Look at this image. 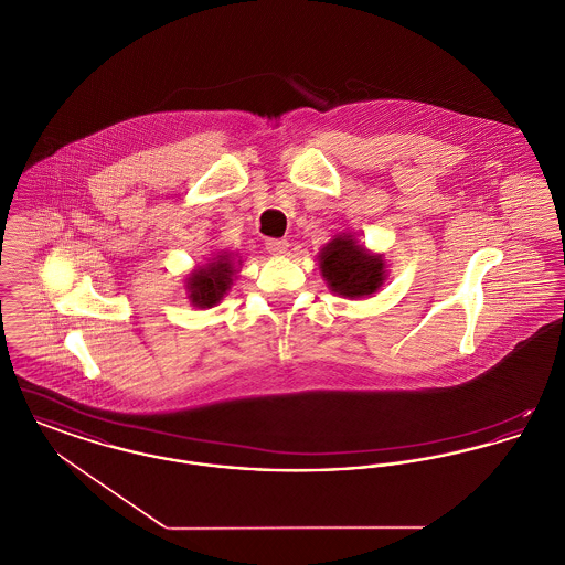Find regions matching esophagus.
<instances>
[{
  "instance_id": "1",
  "label": "esophagus",
  "mask_w": 565,
  "mask_h": 565,
  "mask_svg": "<svg viewBox=\"0 0 565 565\" xmlns=\"http://www.w3.org/2000/svg\"><path fill=\"white\" fill-rule=\"evenodd\" d=\"M288 247H290V243L286 242V239H267V249H269L270 254L284 256V254H288Z\"/></svg>"
}]
</instances>
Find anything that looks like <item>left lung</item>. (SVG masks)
<instances>
[{
	"label": "left lung",
	"mask_w": 565,
	"mask_h": 565,
	"mask_svg": "<svg viewBox=\"0 0 565 565\" xmlns=\"http://www.w3.org/2000/svg\"><path fill=\"white\" fill-rule=\"evenodd\" d=\"M322 277L334 295L362 298L375 295L385 279L381 254L369 252L353 235H337L326 243L318 256Z\"/></svg>",
	"instance_id": "1"
}]
</instances>
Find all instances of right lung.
I'll return each instance as SVG.
<instances>
[{
    "mask_svg": "<svg viewBox=\"0 0 565 565\" xmlns=\"http://www.w3.org/2000/svg\"><path fill=\"white\" fill-rule=\"evenodd\" d=\"M235 273L233 256L228 252H217L207 265L196 267L186 277L190 302L201 309L214 307L231 290Z\"/></svg>",
    "mask_w": 565,
    "mask_h": 565,
    "instance_id": "right-lung-1",
    "label": "right lung"
}]
</instances>
